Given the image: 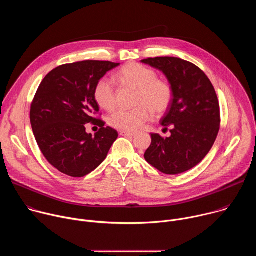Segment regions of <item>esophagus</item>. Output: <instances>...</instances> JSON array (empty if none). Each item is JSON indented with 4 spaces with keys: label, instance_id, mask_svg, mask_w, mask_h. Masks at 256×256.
Listing matches in <instances>:
<instances>
[{
    "label": "esophagus",
    "instance_id": "1",
    "mask_svg": "<svg viewBox=\"0 0 256 256\" xmlns=\"http://www.w3.org/2000/svg\"><path fill=\"white\" fill-rule=\"evenodd\" d=\"M120 136H136V132H120Z\"/></svg>",
    "mask_w": 256,
    "mask_h": 256
}]
</instances>
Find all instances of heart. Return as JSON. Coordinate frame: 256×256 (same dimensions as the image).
Returning a JSON list of instances; mask_svg holds the SVG:
<instances>
[{
	"label": "heart",
	"instance_id": "obj_1",
	"mask_svg": "<svg viewBox=\"0 0 256 256\" xmlns=\"http://www.w3.org/2000/svg\"><path fill=\"white\" fill-rule=\"evenodd\" d=\"M120 82L136 90L132 109H120L108 118V124L122 132H134L150 120L154 112L165 114L170 108L174 91L165 79L157 78L156 72L138 62L126 64L118 72ZM94 99L105 110H112L116 105L118 92L114 82L107 77L101 78L94 88Z\"/></svg>",
	"mask_w": 256,
	"mask_h": 256
}]
</instances>
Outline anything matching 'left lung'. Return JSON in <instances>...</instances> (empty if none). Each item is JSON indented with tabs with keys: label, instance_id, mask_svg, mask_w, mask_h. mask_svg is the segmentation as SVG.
I'll list each match as a JSON object with an SVG mask.
<instances>
[{
	"label": "left lung",
	"instance_id": "obj_1",
	"mask_svg": "<svg viewBox=\"0 0 256 256\" xmlns=\"http://www.w3.org/2000/svg\"><path fill=\"white\" fill-rule=\"evenodd\" d=\"M161 70L173 87L170 108L161 120L169 138L151 134L152 142L144 159L160 172L175 175L186 172L208 155L220 130V104L204 72L190 62L172 56L142 60Z\"/></svg>",
	"mask_w": 256,
	"mask_h": 256
}]
</instances>
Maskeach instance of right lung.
Masks as SVG:
<instances>
[{"label": "right lung", "instance_id": "right-lung-1", "mask_svg": "<svg viewBox=\"0 0 256 256\" xmlns=\"http://www.w3.org/2000/svg\"><path fill=\"white\" fill-rule=\"evenodd\" d=\"M120 66L108 60H82L56 66L44 77L30 106V122L38 147L60 172L83 177L106 158L118 134L99 118L96 83ZM98 115V117L96 116ZM100 128L92 137L86 124Z\"/></svg>", "mask_w": 256, "mask_h": 256}]
</instances>
